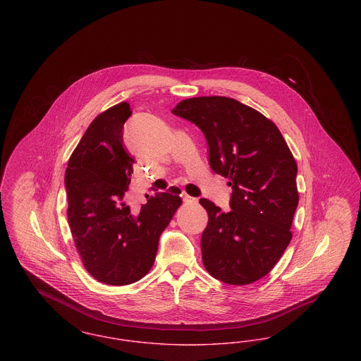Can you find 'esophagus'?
I'll return each instance as SVG.
<instances>
[{
    "instance_id": "1",
    "label": "esophagus",
    "mask_w": 361,
    "mask_h": 361,
    "mask_svg": "<svg viewBox=\"0 0 361 361\" xmlns=\"http://www.w3.org/2000/svg\"><path fill=\"white\" fill-rule=\"evenodd\" d=\"M183 200H184L185 203H197V199H196V197H192V196H189L187 193L183 196Z\"/></svg>"
}]
</instances>
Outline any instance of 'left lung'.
Returning a JSON list of instances; mask_svg holds the SVG:
<instances>
[{
	"mask_svg": "<svg viewBox=\"0 0 361 361\" xmlns=\"http://www.w3.org/2000/svg\"><path fill=\"white\" fill-rule=\"evenodd\" d=\"M172 112L203 131L211 169L233 189L227 212L200 199L208 214L200 243L207 272L233 286L257 281L291 242L299 202L291 150L275 123L230 97L187 99Z\"/></svg>",
	"mask_w": 361,
	"mask_h": 361,
	"instance_id": "8db88e82",
	"label": "left lung"
}]
</instances>
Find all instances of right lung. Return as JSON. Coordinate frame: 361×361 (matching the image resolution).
<instances>
[{"mask_svg": "<svg viewBox=\"0 0 361 361\" xmlns=\"http://www.w3.org/2000/svg\"><path fill=\"white\" fill-rule=\"evenodd\" d=\"M130 104L104 111L90 123L70 157L65 173L68 221L86 271L109 286H127L146 275L162 231L183 200L161 192L140 209H131L126 192L134 158L123 143Z\"/></svg>", "mask_w": 361, "mask_h": 361, "instance_id": "obj_1", "label": "right lung"}]
</instances>
